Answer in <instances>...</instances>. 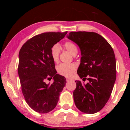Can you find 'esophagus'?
Wrapping results in <instances>:
<instances>
[{
    "label": "esophagus",
    "mask_w": 130,
    "mask_h": 130,
    "mask_svg": "<svg viewBox=\"0 0 130 130\" xmlns=\"http://www.w3.org/2000/svg\"><path fill=\"white\" fill-rule=\"evenodd\" d=\"M66 80H67V82H69V81H72V79L70 78H66Z\"/></svg>",
    "instance_id": "1"
}]
</instances>
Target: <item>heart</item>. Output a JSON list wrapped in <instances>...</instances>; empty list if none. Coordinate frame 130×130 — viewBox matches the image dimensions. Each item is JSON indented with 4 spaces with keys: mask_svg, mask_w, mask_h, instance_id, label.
Listing matches in <instances>:
<instances>
[{
    "mask_svg": "<svg viewBox=\"0 0 130 130\" xmlns=\"http://www.w3.org/2000/svg\"><path fill=\"white\" fill-rule=\"evenodd\" d=\"M64 47L69 52L70 54L73 56H76L78 52L77 47L73 42L71 41H67L64 43ZM60 49L58 44H55L53 46L50 54L52 60L54 62H58L60 57ZM57 72L58 73L63 76L70 77L74 74V72L77 70V65L74 63H70V64H66V63H61L57 67Z\"/></svg>",
    "mask_w": 130,
    "mask_h": 130,
    "instance_id": "heart-1",
    "label": "heart"
}]
</instances>
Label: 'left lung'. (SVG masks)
Instances as JSON below:
<instances>
[{
    "instance_id": "obj_1",
    "label": "left lung",
    "mask_w": 130,
    "mask_h": 130,
    "mask_svg": "<svg viewBox=\"0 0 130 130\" xmlns=\"http://www.w3.org/2000/svg\"><path fill=\"white\" fill-rule=\"evenodd\" d=\"M67 37L78 45L81 52L77 73L87 84L75 81L74 103L80 111L92 114L107 103L116 77L115 54L109 43L94 32H70Z\"/></svg>"
}]
</instances>
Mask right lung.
<instances>
[{"mask_svg":"<svg viewBox=\"0 0 130 130\" xmlns=\"http://www.w3.org/2000/svg\"><path fill=\"white\" fill-rule=\"evenodd\" d=\"M67 32L37 35L26 41L19 51L18 71L22 91L27 104L39 113L49 112L56 107L67 83L65 77L57 74L50 51ZM52 78L53 83H45Z\"/></svg>","mask_w":130,"mask_h":130,"instance_id":"right-lung-1","label":"right lung"}]
</instances>
